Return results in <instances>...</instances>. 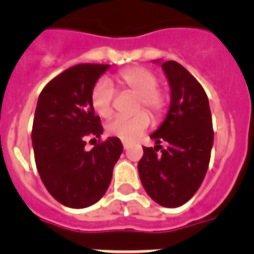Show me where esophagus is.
<instances>
[{
	"label": "esophagus",
	"mask_w": 254,
	"mask_h": 254,
	"mask_svg": "<svg viewBox=\"0 0 254 254\" xmlns=\"http://www.w3.org/2000/svg\"><path fill=\"white\" fill-rule=\"evenodd\" d=\"M123 149H125V150H127V149H128V143H127V142H125V141H123Z\"/></svg>",
	"instance_id": "obj_1"
}]
</instances>
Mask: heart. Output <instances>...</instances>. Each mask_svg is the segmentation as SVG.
<instances>
[{
    "mask_svg": "<svg viewBox=\"0 0 254 254\" xmlns=\"http://www.w3.org/2000/svg\"><path fill=\"white\" fill-rule=\"evenodd\" d=\"M117 82L132 94L137 95V109H146L152 117L163 112L164 96L159 90V78L151 69L145 67H131L123 69L116 76ZM114 90L107 78H99L94 84L90 94V103L94 112L100 117H109L112 113V100ZM150 125L149 116L140 112L136 116L126 118L116 117L107 123V132L123 141H132L146 131Z\"/></svg>",
    "mask_w": 254,
    "mask_h": 254,
    "instance_id": "1",
    "label": "heart"
}]
</instances>
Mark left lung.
Returning a JSON list of instances; mask_svg holds the SVG:
<instances>
[{"label": "left lung", "instance_id": "8db88e82", "mask_svg": "<svg viewBox=\"0 0 254 254\" xmlns=\"http://www.w3.org/2000/svg\"><path fill=\"white\" fill-rule=\"evenodd\" d=\"M160 64L170 87L163 123L150 134L154 147H143L137 169L146 193L164 207H178L202 183L214 145L210 104L203 87L176 61ZM160 143H165L164 149ZM161 150L159 154L157 151Z\"/></svg>", "mask_w": 254, "mask_h": 254}]
</instances>
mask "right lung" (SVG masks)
<instances>
[{"instance_id":"right-lung-1","label":"right lung","mask_w":254,"mask_h":254,"mask_svg":"<svg viewBox=\"0 0 254 254\" xmlns=\"http://www.w3.org/2000/svg\"><path fill=\"white\" fill-rule=\"evenodd\" d=\"M109 67L76 64L49 81L38 98L31 131L35 164L49 193L67 207L85 208L98 202L123 151L118 137L85 150L87 138L103 134L90 94Z\"/></svg>"}]
</instances>
